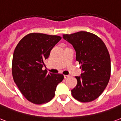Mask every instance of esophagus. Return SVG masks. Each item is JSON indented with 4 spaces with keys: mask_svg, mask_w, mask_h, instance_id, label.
Wrapping results in <instances>:
<instances>
[{
    "mask_svg": "<svg viewBox=\"0 0 121 121\" xmlns=\"http://www.w3.org/2000/svg\"><path fill=\"white\" fill-rule=\"evenodd\" d=\"M64 78H65V79H67L69 78H70V76L69 75H64Z\"/></svg>",
    "mask_w": 121,
    "mask_h": 121,
    "instance_id": "obj_1",
    "label": "esophagus"
}]
</instances>
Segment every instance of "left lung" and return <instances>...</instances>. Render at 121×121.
Instances as JSON below:
<instances>
[{
    "instance_id": "8db88e82",
    "label": "left lung",
    "mask_w": 121,
    "mask_h": 121,
    "mask_svg": "<svg viewBox=\"0 0 121 121\" xmlns=\"http://www.w3.org/2000/svg\"><path fill=\"white\" fill-rule=\"evenodd\" d=\"M76 51V59L81 64L82 72L76 76V87L72 96L79 101L90 102L97 99L108 85L110 78V57L106 45L92 33L79 31L63 35Z\"/></svg>"
}]
</instances>
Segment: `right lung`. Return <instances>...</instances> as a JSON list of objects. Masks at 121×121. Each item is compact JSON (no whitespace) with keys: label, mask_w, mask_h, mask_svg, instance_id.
Returning <instances> with one entry per match:
<instances>
[{"label":"right lung","mask_w":121,"mask_h":121,"mask_svg":"<svg viewBox=\"0 0 121 121\" xmlns=\"http://www.w3.org/2000/svg\"><path fill=\"white\" fill-rule=\"evenodd\" d=\"M60 36L31 33L24 36L15 48L12 62L15 83L24 96L37 104L51 101L56 86L63 81L61 74H47L45 61Z\"/></svg>","instance_id":"add662e5"}]
</instances>
